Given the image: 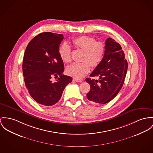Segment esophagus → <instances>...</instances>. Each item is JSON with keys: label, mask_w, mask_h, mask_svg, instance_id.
<instances>
[{"label": "esophagus", "mask_w": 153, "mask_h": 153, "mask_svg": "<svg viewBox=\"0 0 153 153\" xmlns=\"http://www.w3.org/2000/svg\"><path fill=\"white\" fill-rule=\"evenodd\" d=\"M73 81H74L76 82H82V79H80L74 78V79H73Z\"/></svg>", "instance_id": "esophagus-1"}]
</instances>
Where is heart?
<instances>
[{
  "instance_id": "obj_1",
  "label": "heart",
  "mask_w": 153,
  "mask_h": 153,
  "mask_svg": "<svg viewBox=\"0 0 153 153\" xmlns=\"http://www.w3.org/2000/svg\"><path fill=\"white\" fill-rule=\"evenodd\" d=\"M73 45L84 51L82 63H74L66 69L67 73L76 78H82L93 68L97 67L102 62L105 51V45L90 36L82 35L72 40ZM60 58L64 63L71 60V47L66 44H63L59 49Z\"/></svg>"
}]
</instances>
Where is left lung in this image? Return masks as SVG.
I'll return each instance as SVG.
<instances>
[{
    "mask_svg": "<svg viewBox=\"0 0 153 153\" xmlns=\"http://www.w3.org/2000/svg\"><path fill=\"white\" fill-rule=\"evenodd\" d=\"M105 51L101 63L91 73L98 80L87 78L90 90L87 94L91 102L105 104L113 100L122 88L128 70V62L120 45L111 38L105 41Z\"/></svg>",
    "mask_w": 153,
    "mask_h": 153,
    "instance_id": "left-lung-1",
    "label": "left lung"
}]
</instances>
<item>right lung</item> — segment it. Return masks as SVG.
I'll list each match as a JSON object with an SVG mask.
<instances>
[{
  "label": "right lung",
  "instance_id": "obj_1",
  "mask_svg": "<svg viewBox=\"0 0 153 153\" xmlns=\"http://www.w3.org/2000/svg\"><path fill=\"white\" fill-rule=\"evenodd\" d=\"M62 34L42 33L33 38L25 49L23 73L25 87L36 102L51 106L60 99L72 78L63 74L64 64L59 55ZM59 76V77H58ZM52 77L58 78L52 82Z\"/></svg>",
  "mask_w": 153,
  "mask_h": 153
}]
</instances>
